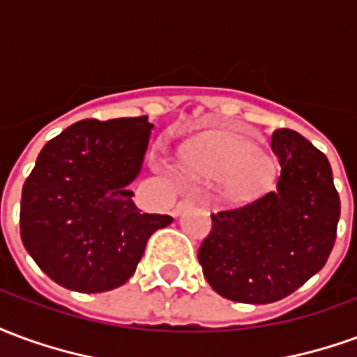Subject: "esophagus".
<instances>
[{"instance_id":"34e87169","label":"esophagus","mask_w":357,"mask_h":357,"mask_svg":"<svg viewBox=\"0 0 357 357\" xmlns=\"http://www.w3.org/2000/svg\"><path fill=\"white\" fill-rule=\"evenodd\" d=\"M193 204H195L193 199H181V201H179L178 204H176V208H174V214H176V216H179V214H181L183 210L191 208Z\"/></svg>"}]
</instances>
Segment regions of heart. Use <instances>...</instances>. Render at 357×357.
Returning <instances> with one entry per match:
<instances>
[{
	"label": "heart",
	"mask_w": 357,
	"mask_h": 357,
	"mask_svg": "<svg viewBox=\"0 0 357 357\" xmlns=\"http://www.w3.org/2000/svg\"><path fill=\"white\" fill-rule=\"evenodd\" d=\"M187 172L201 181H222L233 197H252L271 181L273 168L252 141L210 133L183 151Z\"/></svg>",
	"instance_id": "b5f03b06"
}]
</instances>
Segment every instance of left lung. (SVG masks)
I'll return each instance as SVG.
<instances>
[{
  "label": "left lung",
  "instance_id": "8db88e82",
  "mask_svg": "<svg viewBox=\"0 0 357 357\" xmlns=\"http://www.w3.org/2000/svg\"><path fill=\"white\" fill-rule=\"evenodd\" d=\"M271 151L281 164L275 191L210 214L199 248L210 287L233 302L289 296L325 266L337 241L340 199L327 156L287 128L271 133Z\"/></svg>",
  "mask_w": 357,
  "mask_h": 357
}]
</instances>
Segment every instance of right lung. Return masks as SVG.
I'll return each instance as SVG.
<instances>
[{"instance_id":"add662e5","label":"right lung","mask_w":357,"mask_h":357,"mask_svg":"<svg viewBox=\"0 0 357 357\" xmlns=\"http://www.w3.org/2000/svg\"><path fill=\"white\" fill-rule=\"evenodd\" d=\"M147 116L80 120L45 143L20 199V239L65 289L105 292L135 273L149 237L174 222L141 214L128 185L139 174Z\"/></svg>"}]
</instances>
